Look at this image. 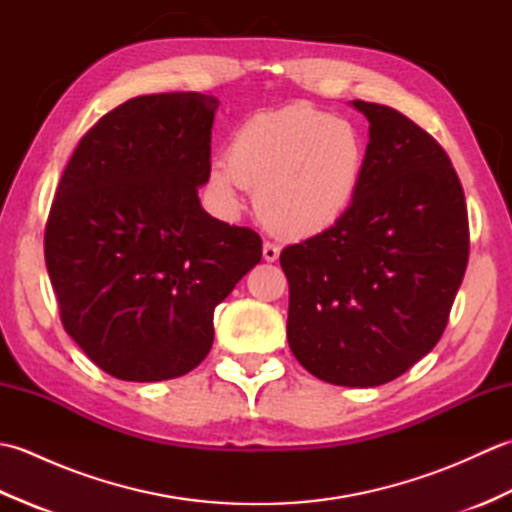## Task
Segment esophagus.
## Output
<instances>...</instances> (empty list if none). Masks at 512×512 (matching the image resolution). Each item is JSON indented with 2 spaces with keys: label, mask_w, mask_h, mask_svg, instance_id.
Segmentation results:
<instances>
[{
  "label": "esophagus",
  "mask_w": 512,
  "mask_h": 512,
  "mask_svg": "<svg viewBox=\"0 0 512 512\" xmlns=\"http://www.w3.org/2000/svg\"><path fill=\"white\" fill-rule=\"evenodd\" d=\"M279 253H281V248H279L277 244H273V242H264L262 255H264L266 262H277V259H279Z\"/></svg>",
  "instance_id": "esophagus-1"
}]
</instances>
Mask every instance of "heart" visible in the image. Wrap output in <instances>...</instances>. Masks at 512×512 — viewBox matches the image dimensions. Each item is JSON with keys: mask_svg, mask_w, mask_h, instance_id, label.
Masks as SVG:
<instances>
[{"mask_svg": "<svg viewBox=\"0 0 512 512\" xmlns=\"http://www.w3.org/2000/svg\"><path fill=\"white\" fill-rule=\"evenodd\" d=\"M365 165V136L352 121L295 103L248 118L231 140L228 160L211 165L209 184L233 206L239 189H253L268 228L284 237H314L350 213Z\"/></svg>", "mask_w": 512, "mask_h": 512, "instance_id": "1", "label": "heart"}]
</instances>
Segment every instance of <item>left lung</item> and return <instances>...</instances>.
<instances>
[{
    "mask_svg": "<svg viewBox=\"0 0 512 512\" xmlns=\"http://www.w3.org/2000/svg\"><path fill=\"white\" fill-rule=\"evenodd\" d=\"M352 105L369 121L361 193L339 224L279 262L297 361L325 383L376 387L440 341L469 262V215L436 138L394 107Z\"/></svg>",
    "mask_w": 512,
    "mask_h": 512,
    "instance_id": "1",
    "label": "left lung"
}]
</instances>
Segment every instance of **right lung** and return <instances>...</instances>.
Here are the masks:
<instances>
[{
    "label": "right lung",
    "mask_w": 512,
    "mask_h": 512,
    "mask_svg": "<svg viewBox=\"0 0 512 512\" xmlns=\"http://www.w3.org/2000/svg\"><path fill=\"white\" fill-rule=\"evenodd\" d=\"M217 105L200 92L125 101L81 138L54 193L43 250L61 323L114 378L198 367L215 306L262 259L255 231L198 198Z\"/></svg>",
    "instance_id": "add662e5"
}]
</instances>
